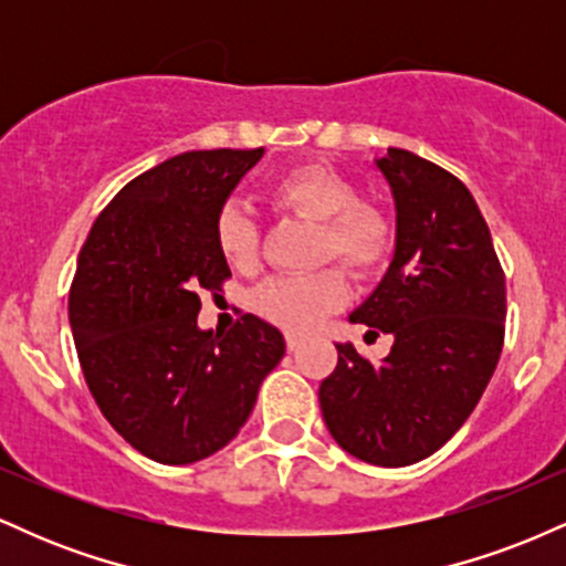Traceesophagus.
<instances>
[{"label": "esophagus", "mask_w": 566, "mask_h": 566, "mask_svg": "<svg viewBox=\"0 0 566 566\" xmlns=\"http://www.w3.org/2000/svg\"><path fill=\"white\" fill-rule=\"evenodd\" d=\"M284 340H287V348H290V350H297V348L303 346V337H301V335L287 333V337H284Z\"/></svg>", "instance_id": "obj_1"}]
</instances>
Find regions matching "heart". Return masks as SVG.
Listing matches in <instances>:
<instances>
[{
    "label": "heart",
    "mask_w": 566,
    "mask_h": 566,
    "mask_svg": "<svg viewBox=\"0 0 566 566\" xmlns=\"http://www.w3.org/2000/svg\"><path fill=\"white\" fill-rule=\"evenodd\" d=\"M271 199L287 210L322 223L319 258L340 261L356 274H373L388 261L394 229L380 210L359 205L356 188L340 175L303 167L276 178ZM216 244L237 271H252L261 258V231L242 201H229L216 218ZM346 279L337 269L305 276H274L255 292V308L290 333H308L329 311L346 301Z\"/></svg>",
    "instance_id": "b5f03b06"
}]
</instances>
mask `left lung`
<instances>
[{"label": "left lung", "mask_w": 566, "mask_h": 566, "mask_svg": "<svg viewBox=\"0 0 566 566\" xmlns=\"http://www.w3.org/2000/svg\"><path fill=\"white\" fill-rule=\"evenodd\" d=\"M375 165L394 193L396 252L350 322L388 333L394 346L373 365L337 343L319 405L348 454L401 469L447 444L482 399L503 350L505 274L486 220L452 172L405 148Z\"/></svg>", "instance_id": "1"}]
</instances>
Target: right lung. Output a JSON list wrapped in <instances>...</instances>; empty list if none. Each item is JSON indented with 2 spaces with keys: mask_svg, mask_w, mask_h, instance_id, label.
I'll use <instances>...</instances> for the list:
<instances>
[{
  "mask_svg": "<svg viewBox=\"0 0 566 566\" xmlns=\"http://www.w3.org/2000/svg\"><path fill=\"white\" fill-rule=\"evenodd\" d=\"M263 148L186 151L122 188L82 244L69 322L90 394L114 431L165 465L197 463L237 437L284 337L244 314L197 327L199 292L223 290L216 218Z\"/></svg>",
  "mask_w": 566,
  "mask_h": 566,
  "instance_id": "1",
  "label": "right lung"
}]
</instances>
